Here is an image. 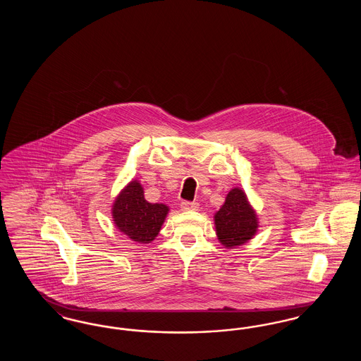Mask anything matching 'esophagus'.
<instances>
[{"instance_id":"1","label":"esophagus","mask_w":361,"mask_h":361,"mask_svg":"<svg viewBox=\"0 0 361 361\" xmlns=\"http://www.w3.org/2000/svg\"><path fill=\"white\" fill-rule=\"evenodd\" d=\"M180 207H181L183 211H195V209L199 208V204L197 203H192V202H183Z\"/></svg>"}]
</instances>
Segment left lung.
<instances>
[{
	"label": "left lung",
	"mask_w": 361,
	"mask_h": 361,
	"mask_svg": "<svg viewBox=\"0 0 361 361\" xmlns=\"http://www.w3.org/2000/svg\"><path fill=\"white\" fill-rule=\"evenodd\" d=\"M214 224L218 240L227 249L255 238L258 230L257 212L243 189L235 187L227 193L224 204L214 215Z\"/></svg>",
	"instance_id": "left-lung-1"
}]
</instances>
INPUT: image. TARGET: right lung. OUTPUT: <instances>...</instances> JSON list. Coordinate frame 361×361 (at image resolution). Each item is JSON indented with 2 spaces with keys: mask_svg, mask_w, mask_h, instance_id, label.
<instances>
[{
  "mask_svg": "<svg viewBox=\"0 0 361 361\" xmlns=\"http://www.w3.org/2000/svg\"><path fill=\"white\" fill-rule=\"evenodd\" d=\"M169 207L149 203L137 180H131L112 204V219L116 228L137 243H150L166 219Z\"/></svg>",
  "mask_w": 361,
  "mask_h": 361,
  "instance_id": "right-lung-1",
  "label": "right lung"
}]
</instances>
